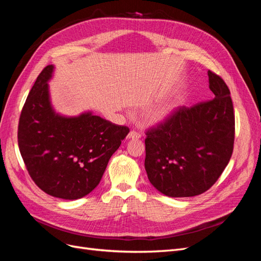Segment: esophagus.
<instances>
[{
    "label": "esophagus",
    "mask_w": 261,
    "mask_h": 261,
    "mask_svg": "<svg viewBox=\"0 0 261 261\" xmlns=\"http://www.w3.org/2000/svg\"><path fill=\"white\" fill-rule=\"evenodd\" d=\"M140 137H141V134L138 132H135V130L129 132V134L127 135L128 139H139Z\"/></svg>",
    "instance_id": "1"
}]
</instances>
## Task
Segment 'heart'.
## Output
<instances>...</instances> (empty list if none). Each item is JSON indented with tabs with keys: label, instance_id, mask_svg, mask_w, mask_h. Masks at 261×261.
Here are the masks:
<instances>
[{
	"label": "heart",
	"instance_id": "heart-1",
	"mask_svg": "<svg viewBox=\"0 0 261 261\" xmlns=\"http://www.w3.org/2000/svg\"><path fill=\"white\" fill-rule=\"evenodd\" d=\"M172 112V107L168 106V107H163L159 110H156L155 113L153 114V120L159 122V121H162L164 120V118H167Z\"/></svg>",
	"mask_w": 261,
	"mask_h": 261
}]
</instances>
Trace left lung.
<instances>
[{
	"mask_svg": "<svg viewBox=\"0 0 261 261\" xmlns=\"http://www.w3.org/2000/svg\"><path fill=\"white\" fill-rule=\"evenodd\" d=\"M215 98L180 107L147 130L145 169L158 191L169 197L200 195L216 183L230 161L235 117L230 90L208 70Z\"/></svg>",
	"mask_w": 261,
	"mask_h": 261,
	"instance_id": "8db88e82",
	"label": "left lung"
}]
</instances>
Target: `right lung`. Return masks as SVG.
<instances>
[{"label": "right lung", "mask_w": 261, "mask_h": 261, "mask_svg": "<svg viewBox=\"0 0 261 261\" xmlns=\"http://www.w3.org/2000/svg\"><path fill=\"white\" fill-rule=\"evenodd\" d=\"M53 65L37 77L18 123V147L30 177L46 194L80 199L98 186L129 128L91 112L63 116L51 106Z\"/></svg>", "instance_id": "1"}]
</instances>
